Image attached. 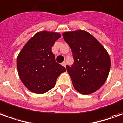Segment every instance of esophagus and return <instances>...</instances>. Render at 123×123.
Wrapping results in <instances>:
<instances>
[{"instance_id":"esophagus-1","label":"esophagus","mask_w":123,"mask_h":123,"mask_svg":"<svg viewBox=\"0 0 123 123\" xmlns=\"http://www.w3.org/2000/svg\"><path fill=\"white\" fill-rule=\"evenodd\" d=\"M62 65L63 67H66V65H67V63H66V62H63L62 63Z\"/></svg>"}]
</instances>
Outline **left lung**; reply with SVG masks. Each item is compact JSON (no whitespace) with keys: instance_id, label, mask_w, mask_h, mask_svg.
<instances>
[{"instance_id":"8db88e82","label":"left lung","mask_w":123,"mask_h":123,"mask_svg":"<svg viewBox=\"0 0 123 123\" xmlns=\"http://www.w3.org/2000/svg\"><path fill=\"white\" fill-rule=\"evenodd\" d=\"M74 58L67 72L76 90L88 95L99 90L108 77L111 60L103 46L90 33L78 30L62 33Z\"/></svg>"}]
</instances>
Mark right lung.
Wrapping results in <instances>:
<instances>
[{
	"label": "right lung",
	"mask_w": 123,
	"mask_h": 123,
	"mask_svg": "<svg viewBox=\"0 0 123 123\" xmlns=\"http://www.w3.org/2000/svg\"><path fill=\"white\" fill-rule=\"evenodd\" d=\"M60 33L41 31L35 33L24 46L17 57V69L20 80L29 90L44 93L54 88L56 79L66 71L57 63L51 48Z\"/></svg>",
	"instance_id": "right-lung-1"
}]
</instances>
